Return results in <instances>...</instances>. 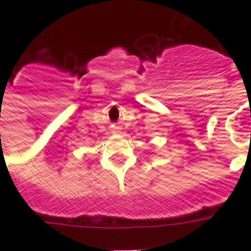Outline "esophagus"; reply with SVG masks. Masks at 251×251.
<instances>
[{
    "label": "esophagus",
    "instance_id": "esophagus-1",
    "mask_svg": "<svg viewBox=\"0 0 251 251\" xmlns=\"http://www.w3.org/2000/svg\"><path fill=\"white\" fill-rule=\"evenodd\" d=\"M112 131H113V133H118V131H120V127L116 125H113V127H112Z\"/></svg>",
    "mask_w": 251,
    "mask_h": 251
}]
</instances>
